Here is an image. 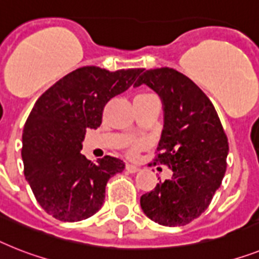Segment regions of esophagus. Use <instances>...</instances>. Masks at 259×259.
Returning <instances> with one entry per match:
<instances>
[{
    "label": "esophagus",
    "instance_id": "1",
    "mask_svg": "<svg viewBox=\"0 0 259 259\" xmlns=\"http://www.w3.org/2000/svg\"><path fill=\"white\" fill-rule=\"evenodd\" d=\"M125 169H127V172L130 173H136L140 170V166L132 165V164H127V165H125Z\"/></svg>",
    "mask_w": 259,
    "mask_h": 259
}]
</instances>
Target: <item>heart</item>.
<instances>
[{"label":"heart","mask_w":259,"mask_h":259,"mask_svg":"<svg viewBox=\"0 0 259 259\" xmlns=\"http://www.w3.org/2000/svg\"><path fill=\"white\" fill-rule=\"evenodd\" d=\"M139 96H145V95H139ZM144 145L145 144L143 142H135V143H132V144L130 145L128 153H130V155H131V156L136 155V153H138L139 151H140V149H142L143 147H144Z\"/></svg>","instance_id":"obj_1"}]
</instances>
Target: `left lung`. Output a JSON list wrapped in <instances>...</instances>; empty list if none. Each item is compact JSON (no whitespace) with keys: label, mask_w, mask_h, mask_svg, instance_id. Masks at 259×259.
I'll return each mask as SVG.
<instances>
[{"label":"left lung","mask_w":259,"mask_h":259,"mask_svg":"<svg viewBox=\"0 0 259 259\" xmlns=\"http://www.w3.org/2000/svg\"><path fill=\"white\" fill-rule=\"evenodd\" d=\"M147 84L161 99L164 125L156 161L172 169L140 197L144 214L164 226H183L208 208L226 172L229 144L214 106L201 89L169 67L147 70Z\"/></svg>","instance_id":"left-lung-1"}]
</instances>
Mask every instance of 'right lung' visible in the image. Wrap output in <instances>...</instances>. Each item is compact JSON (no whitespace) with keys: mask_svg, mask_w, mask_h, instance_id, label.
<instances>
[{"mask_svg":"<svg viewBox=\"0 0 259 259\" xmlns=\"http://www.w3.org/2000/svg\"><path fill=\"white\" fill-rule=\"evenodd\" d=\"M142 72L80 67L59 79L34 104L23 127V172L37 201L54 219L82 221L102 208L107 181L125 164L111 156L93 163L80 153L82 143L87 130L102 124L106 104L130 89Z\"/></svg>","mask_w":259,"mask_h":259,"instance_id":"right-lung-1","label":"right lung"}]
</instances>
